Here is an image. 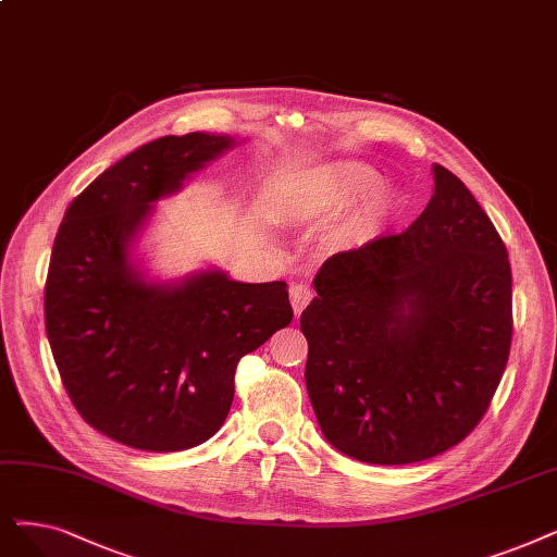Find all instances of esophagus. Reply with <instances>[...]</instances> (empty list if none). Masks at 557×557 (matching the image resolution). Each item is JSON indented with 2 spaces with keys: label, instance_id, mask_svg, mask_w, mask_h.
I'll use <instances>...</instances> for the list:
<instances>
[{
  "label": "esophagus",
  "instance_id": "1",
  "mask_svg": "<svg viewBox=\"0 0 557 557\" xmlns=\"http://www.w3.org/2000/svg\"><path fill=\"white\" fill-rule=\"evenodd\" d=\"M313 287H310L308 283H293L290 285V304H293V310L295 315H299L301 310L310 304V299H313Z\"/></svg>",
  "mask_w": 557,
  "mask_h": 557
}]
</instances>
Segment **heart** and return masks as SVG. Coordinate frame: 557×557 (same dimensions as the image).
I'll use <instances>...</instances> for the list:
<instances>
[{
  "label": "heart",
  "instance_id": "heart-1",
  "mask_svg": "<svg viewBox=\"0 0 557 557\" xmlns=\"http://www.w3.org/2000/svg\"><path fill=\"white\" fill-rule=\"evenodd\" d=\"M376 185V173L361 164H331L320 169L313 181H310V196L318 208H341L356 198H361ZM395 210V201L391 194L376 191L366 206V219L386 221Z\"/></svg>",
  "mask_w": 557,
  "mask_h": 557
}]
</instances>
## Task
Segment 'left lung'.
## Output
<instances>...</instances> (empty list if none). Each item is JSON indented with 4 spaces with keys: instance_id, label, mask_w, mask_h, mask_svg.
<instances>
[{
    "instance_id": "left-lung-1",
    "label": "left lung",
    "mask_w": 557,
    "mask_h": 557,
    "mask_svg": "<svg viewBox=\"0 0 557 557\" xmlns=\"http://www.w3.org/2000/svg\"><path fill=\"white\" fill-rule=\"evenodd\" d=\"M399 235L331 256L301 313L306 388L333 448L397 466L482 420L511 345V270L492 219L441 164Z\"/></svg>"
}]
</instances>
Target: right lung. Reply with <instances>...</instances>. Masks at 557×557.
Here are the masks:
<instances>
[{
  "mask_svg": "<svg viewBox=\"0 0 557 557\" xmlns=\"http://www.w3.org/2000/svg\"><path fill=\"white\" fill-rule=\"evenodd\" d=\"M233 146L208 132L150 141L63 214L46 283L48 341L79 416L123 446L177 453L214 436L242 356L293 322L285 281L203 270L160 283L135 258L152 206Z\"/></svg>",
  "mask_w": 557,
  "mask_h": 557,
  "instance_id": "right-lung-1",
  "label": "right lung"
}]
</instances>
